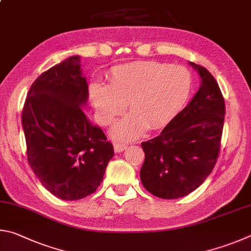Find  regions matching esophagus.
<instances>
[{"label": "esophagus", "mask_w": 251, "mask_h": 251, "mask_svg": "<svg viewBox=\"0 0 251 251\" xmlns=\"http://www.w3.org/2000/svg\"><path fill=\"white\" fill-rule=\"evenodd\" d=\"M126 148H128V147H126V144H121V143H114L113 144V149H114V152H116V153H120L122 151H125Z\"/></svg>", "instance_id": "1"}]
</instances>
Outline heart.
Wrapping results in <instances>:
<instances>
[{
    "label": "heart",
    "mask_w": 251,
    "mask_h": 251,
    "mask_svg": "<svg viewBox=\"0 0 251 251\" xmlns=\"http://www.w3.org/2000/svg\"><path fill=\"white\" fill-rule=\"evenodd\" d=\"M191 89L192 75L185 67L146 60L113 67L108 85L91 83L89 97L103 125L111 123L128 102L131 113L114 125L111 133L131 140L147 128L156 130L169 123L186 103Z\"/></svg>",
    "instance_id": "b5f03b06"
}]
</instances>
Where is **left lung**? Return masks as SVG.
Here are the masks:
<instances>
[{
	"label": "left lung",
	"mask_w": 251,
	"mask_h": 251,
	"mask_svg": "<svg viewBox=\"0 0 251 251\" xmlns=\"http://www.w3.org/2000/svg\"><path fill=\"white\" fill-rule=\"evenodd\" d=\"M201 87L160 135L142 142L146 153L140 177L146 190L164 200L179 199L200 187L217 162L225 101L205 67L191 63Z\"/></svg>",
	"instance_id": "obj_1"
}]
</instances>
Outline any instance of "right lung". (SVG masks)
<instances>
[{
	"instance_id": "1",
	"label": "right lung",
	"mask_w": 251,
	"mask_h": 251,
	"mask_svg": "<svg viewBox=\"0 0 251 251\" xmlns=\"http://www.w3.org/2000/svg\"><path fill=\"white\" fill-rule=\"evenodd\" d=\"M88 96L80 56H72L33 82L22 111L30 168L47 191L64 201L95 193L114 155L102 130L83 112Z\"/></svg>"
}]
</instances>
